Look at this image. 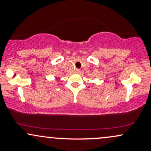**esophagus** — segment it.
I'll return each instance as SVG.
<instances>
[{"mask_svg":"<svg viewBox=\"0 0 151 151\" xmlns=\"http://www.w3.org/2000/svg\"><path fill=\"white\" fill-rule=\"evenodd\" d=\"M75 72H76V73H79V72H80V70H79V69H77V70H75Z\"/></svg>","mask_w":151,"mask_h":151,"instance_id":"1","label":"esophagus"}]
</instances>
